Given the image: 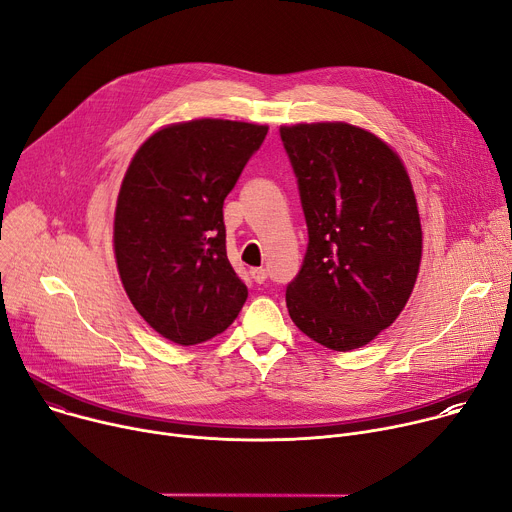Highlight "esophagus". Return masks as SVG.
<instances>
[{
  "label": "esophagus",
  "mask_w": 512,
  "mask_h": 512,
  "mask_svg": "<svg viewBox=\"0 0 512 512\" xmlns=\"http://www.w3.org/2000/svg\"><path fill=\"white\" fill-rule=\"evenodd\" d=\"M249 273L253 277V282H257V284H263L267 280V271L263 267H253Z\"/></svg>",
  "instance_id": "obj_1"
}]
</instances>
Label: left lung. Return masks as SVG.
Masks as SVG:
<instances>
[{
	"label": "left lung",
	"mask_w": 512,
	"mask_h": 512,
	"mask_svg": "<svg viewBox=\"0 0 512 512\" xmlns=\"http://www.w3.org/2000/svg\"><path fill=\"white\" fill-rule=\"evenodd\" d=\"M308 249L286 306L296 327L333 351L374 341L400 316L423 257V228L400 155L349 122L282 126Z\"/></svg>",
	"instance_id": "8db88e82"
}]
</instances>
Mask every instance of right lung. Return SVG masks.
Listing matches in <instances>:
<instances>
[{"label":"right lung","mask_w":512,"mask_h":512,"mask_svg":"<svg viewBox=\"0 0 512 512\" xmlns=\"http://www.w3.org/2000/svg\"><path fill=\"white\" fill-rule=\"evenodd\" d=\"M267 128L222 118L167 124L124 173L114 214L120 282L149 327L177 345L220 335L247 300L226 257L222 206Z\"/></svg>","instance_id":"add662e5"}]
</instances>
